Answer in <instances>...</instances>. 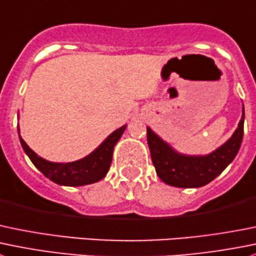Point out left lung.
I'll return each instance as SVG.
<instances>
[{
    "label": "left lung",
    "mask_w": 256,
    "mask_h": 256,
    "mask_svg": "<svg viewBox=\"0 0 256 256\" xmlns=\"http://www.w3.org/2000/svg\"><path fill=\"white\" fill-rule=\"evenodd\" d=\"M245 110L232 138L206 155H186L176 151L148 126V145L156 174L175 188H202L219 176L232 162L244 135Z\"/></svg>",
    "instance_id": "1"
}]
</instances>
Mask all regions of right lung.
<instances>
[{"label": "right lung", "instance_id": "obj_1", "mask_svg": "<svg viewBox=\"0 0 256 256\" xmlns=\"http://www.w3.org/2000/svg\"><path fill=\"white\" fill-rule=\"evenodd\" d=\"M124 125L111 132L92 152L88 154L85 158L80 160L71 161V162H54L37 155L30 146L24 142V138L20 135V142L22 148L28 156L34 166L54 184L64 186H84L88 184L98 182L102 180L110 168L111 161H112L114 148L116 146L118 141L122 136L124 131L126 130Z\"/></svg>", "mask_w": 256, "mask_h": 256}]
</instances>
